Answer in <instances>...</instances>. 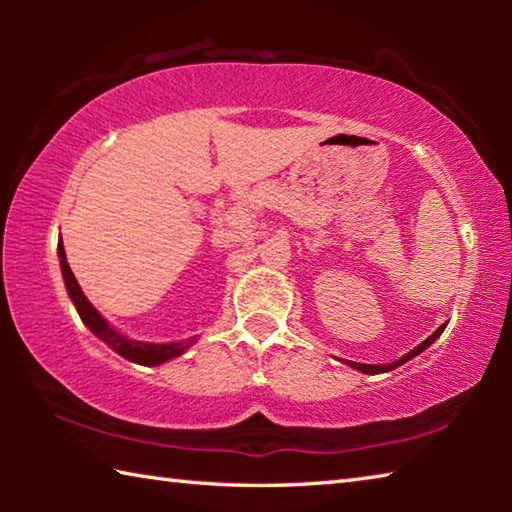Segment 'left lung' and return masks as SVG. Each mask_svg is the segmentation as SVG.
Here are the masks:
<instances>
[{"label": "left lung", "instance_id": "obj_1", "mask_svg": "<svg viewBox=\"0 0 512 512\" xmlns=\"http://www.w3.org/2000/svg\"><path fill=\"white\" fill-rule=\"evenodd\" d=\"M443 329H445V325H440L436 332H433L427 341H422L418 348H413L409 354H404L402 359H397V361H393V363H388V366H368V363H357V361H348L352 368H357V370H361V372H366V375H377V372H388V370H395L397 366H402V363H406L409 359H413V357H418V354L422 352V350H427L429 345L438 339L440 334H443Z\"/></svg>", "mask_w": 512, "mask_h": 512}]
</instances>
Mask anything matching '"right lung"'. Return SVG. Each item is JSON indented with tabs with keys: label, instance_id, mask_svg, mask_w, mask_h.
<instances>
[{
	"label": "right lung",
	"instance_id": "right-lung-1",
	"mask_svg": "<svg viewBox=\"0 0 512 512\" xmlns=\"http://www.w3.org/2000/svg\"><path fill=\"white\" fill-rule=\"evenodd\" d=\"M58 257H60V268H63L67 293H69V298H72L76 311H79L81 320L92 329L94 336H99L103 343L110 345V348L115 350L117 354H121L124 359L142 363V366H158V363H162V361H169L173 357H178V354H183L189 348V345L196 341L192 336V339H187V341L158 345V343L131 341V339H126V336H121L119 332H115V329H112L106 323V320L101 318L99 311L90 305V300L83 296L79 282H76L72 268H69V264H67L63 241H58Z\"/></svg>",
	"mask_w": 512,
	"mask_h": 512
}]
</instances>
